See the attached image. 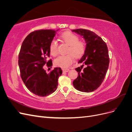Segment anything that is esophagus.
<instances>
[{
  "label": "esophagus",
  "instance_id": "esophagus-1",
  "mask_svg": "<svg viewBox=\"0 0 132 132\" xmlns=\"http://www.w3.org/2000/svg\"><path fill=\"white\" fill-rule=\"evenodd\" d=\"M69 71V69H63V73H65V72H68V71Z\"/></svg>",
  "mask_w": 132,
  "mask_h": 132
}]
</instances>
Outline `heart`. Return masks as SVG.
I'll list each match as a JSON object with an SVG mask.
<instances>
[{
  "mask_svg": "<svg viewBox=\"0 0 132 132\" xmlns=\"http://www.w3.org/2000/svg\"><path fill=\"white\" fill-rule=\"evenodd\" d=\"M62 40L65 42L69 47L67 52L68 53L65 55H62L55 60V65L58 67L67 68H68L74 61V57L76 58H81L84 54L86 50L85 43L80 41L77 35L71 32L67 31L61 35ZM50 52L52 55L57 56L58 54V44L55 41L52 42L50 46Z\"/></svg>",
  "mask_w": 132,
  "mask_h": 132,
  "instance_id": "1",
  "label": "heart"
}]
</instances>
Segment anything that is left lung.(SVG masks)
Masks as SVG:
<instances>
[{
	"label": "left lung",
	"mask_w": 132,
	"mask_h": 132,
	"mask_svg": "<svg viewBox=\"0 0 132 132\" xmlns=\"http://www.w3.org/2000/svg\"><path fill=\"white\" fill-rule=\"evenodd\" d=\"M72 31L82 36L86 43L85 53L78 62L82 65L75 69L78 77L73 84L80 91L90 93L96 90L104 80L110 63L109 50L106 43L94 32L82 29ZM84 65L86 68L82 71Z\"/></svg>",
	"instance_id": "8db88e82"
}]
</instances>
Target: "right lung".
<instances>
[{"mask_svg":"<svg viewBox=\"0 0 132 132\" xmlns=\"http://www.w3.org/2000/svg\"><path fill=\"white\" fill-rule=\"evenodd\" d=\"M39 30L30 33L23 41L19 54L20 76L27 88L39 96H46L56 90L58 79L62 74L61 68H55L49 73L43 66L52 65L50 59V46L56 31Z\"/></svg>","mask_w":132,"mask_h":132,"instance_id":"right-lung-1","label":"right lung"}]
</instances>
